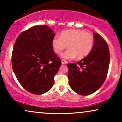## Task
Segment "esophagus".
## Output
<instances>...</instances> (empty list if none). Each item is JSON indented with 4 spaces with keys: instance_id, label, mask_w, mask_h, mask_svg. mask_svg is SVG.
<instances>
[{
    "instance_id": "esophagus-1",
    "label": "esophagus",
    "mask_w": 122,
    "mask_h": 122,
    "mask_svg": "<svg viewBox=\"0 0 122 122\" xmlns=\"http://www.w3.org/2000/svg\"><path fill=\"white\" fill-rule=\"evenodd\" d=\"M61 62H62V64H63V65L66 64V63H67V62H66L65 60H61Z\"/></svg>"
}]
</instances>
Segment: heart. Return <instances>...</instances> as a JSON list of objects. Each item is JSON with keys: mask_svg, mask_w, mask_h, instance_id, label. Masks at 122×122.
<instances>
[{"mask_svg": "<svg viewBox=\"0 0 122 122\" xmlns=\"http://www.w3.org/2000/svg\"><path fill=\"white\" fill-rule=\"evenodd\" d=\"M94 37L91 34L80 30H64L60 37L55 36L52 40L54 51L59 54L66 47L69 50L61 55L65 59L81 60L92 51L94 46Z\"/></svg>", "mask_w": 122, "mask_h": 122, "instance_id": "1", "label": "heart"}]
</instances>
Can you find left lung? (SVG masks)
<instances>
[{
  "mask_svg": "<svg viewBox=\"0 0 122 122\" xmlns=\"http://www.w3.org/2000/svg\"><path fill=\"white\" fill-rule=\"evenodd\" d=\"M94 46L90 53L76 64H67L69 85L75 92L88 95L98 90L105 81L110 62L108 44L94 33Z\"/></svg>",
  "mask_w": 122,
  "mask_h": 122,
  "instance_id": "obj_1",
  "label": "left lung"
}]
</instances>
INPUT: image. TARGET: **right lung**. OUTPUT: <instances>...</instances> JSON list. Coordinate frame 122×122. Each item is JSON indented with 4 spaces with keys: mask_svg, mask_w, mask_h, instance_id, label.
<instances>
[{
    "mask_svg": "<svg viewBox=\"0 0 122 122\" xmlns=\"http://www.w3.org/2000/svg\"><path fill=\"white\" fill-rule=\"evenodd\" d=\"M53 30L47 25H35L22 32L14 43L13 70L23 87L36 95L49 91L54 84L61 61L53 50Z\"/></svg>",
    "mask_w": 122,
    "mask_h": 122,
    "instance_id": "right-lung-1",
    "label": "right lung"
}]
</instances>
